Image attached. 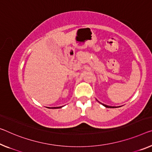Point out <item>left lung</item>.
<instances>
[{
  "label": "left lung",
  "mask_w": 152,
  "mask_h": 152,
  "mask_svg": "<svg viewBox=\"0 0 152 152\" xmlns=\"http://www.w3.org/2000/svg\"><path fill=\"white\" fill-rule=\"evenodd\" d=\"M102 104V103H101ZM102 105L104 106L105 107H107V108H114V107H111V106H108V105H106V104H102Z\"/></svg>",
  "instance_id": "left-lung-1"
}]
</instances>
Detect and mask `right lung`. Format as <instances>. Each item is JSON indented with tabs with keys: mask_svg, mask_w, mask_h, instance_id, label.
<instances>
[{
	"mask_svg": "<svg viewBox=\"0 0 152 152\" xmlns=\"http://www.w3.org/2000/svg\"><path fill=\"white\" fill-rule=\"evenodd\" d=\"M61 107H53V108H54V109H58V108H61Z\"/></svg>",
	"mask_w": 152,
	"mask_h": 152,
	"instance_id": "add662e5",
	"label": "right lung"
}]
</instances>
